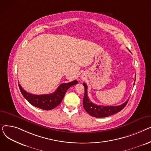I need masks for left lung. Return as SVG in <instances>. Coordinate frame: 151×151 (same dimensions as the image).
I'll return each mask as SVG.
<instances>
[{
	"instance_id": "obj_1",
	"label": "left lung",
	"mask_w": 151,
	"mask_h": 151,
	"mask_svg": "<svg viewBox=\"0 0 151 151\" xmlns=\"http://www.w3.org/2000/svg\"><path fill=\"white\" fill-rule=\"evenodd\" d=\"M136 78V76H135ZM135 82V81H134ZM84 87V96L83 99V107L84 109L91 116L95 117H106L109 116L114 114L121 111L127 104L129 101L127 100L123 104L119 106H101L93 104L92 101L89 100L88 95V86L86 83L83 84Z\"/></svg>"
}]
</instances>
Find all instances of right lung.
<instances>
[{
  "label": "right lung",
  "instance_id": "1",
  "mask_svg": "<svg viewBox=\"0 0 151 151\" xmlns=\"http://www.w3.org/2000/svg\"><path fill=\"white\" fill-rule=\"evenodd\" d=\"M77 83L78 81L74 80L70 83L61 84L52 93L44 95L31 94L24 90L19 84V88L24 97L31 105L44 110H51L60 104L68 89Z\"/></svg>",
  "mask_w": 151,
  "mask_h": 151
}]
</instances>
